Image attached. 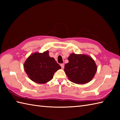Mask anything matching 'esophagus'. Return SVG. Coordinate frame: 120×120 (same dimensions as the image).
<instances>
[{
	"label": "esophagus",
	"mask_w": 120,
	"mask_h": 120,
	"mask_svg": "<svg viewBox=\"0 0 120 120\" xmlns=\"http://www.w3.org/2000/svg\"><path fill=\"white\" fill-rule=\"evenodd\" d=\"M60 65H61V67L62 68H64V64H63V63H62V64H61Z\"/></svg>",
	"instance_id": "esophagus-1"
}]
</instances>
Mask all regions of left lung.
Masks as SVG:
<instances>
[{
    "instance_id": "8db88e82",
    "label": "left lung",
    "mask_w": 120,
    "mask_h": 120,
    "mask_svg": "<svg viewBox=\"0 0 120 120\" xmlns=\"http://www.w3.org/2000/svg\"><path fill=\"white\" fill-rule=\"evenodd\" d=\"M68 63L65 64L64 71L69 80L77 84L90 81L95 75L97 67L91 57L85 55L71 53Z\"/></svg>"
}]
</instances>
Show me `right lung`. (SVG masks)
Masks as SVG:
<instances>
[{"mask_svg": "<svg viewBox=\"0 0 120 120\" xmlns=\"http://www.w3.org/2000/svg\"><path fill=\"white\" fill-rule=\"evenodd\" d=\"M24 67L29 78L38 83H45L51 80L54 73L61 68L54 58L49 57L48 51L31 55Z\"/></svg>", "mask_w": 120, "mask_h": 120, "instance_id": "add662e5", "label": "right lung"}]
</instances>
